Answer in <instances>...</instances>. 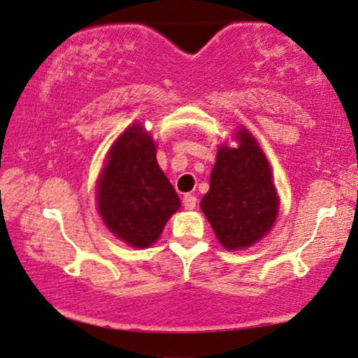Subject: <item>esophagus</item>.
<instances>
[{"mask_svg":"<svg viewBox=\"0 0 358 358\" xmlns=\"http://www.w3.org/2000/svg\"><path fill=\"white\" fill-rule=\"evenodd\" d=\"M196 203H198L196 196H193V194H185L183 196V206H185L186 210H193L196 208Z\"/></svg>","mask_w":358,"mask_h":358,"instance_id":"esophagus-1","label":"esophagus"}]
</instances>
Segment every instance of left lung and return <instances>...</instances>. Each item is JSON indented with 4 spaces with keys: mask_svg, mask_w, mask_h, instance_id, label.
Returning <instances> with one entry per match:
<instances>
[{
    "mask_svg": "<svg viewBox=\"0 0 358 358\" xmlns=\"http://www.w3.org/2000/svg\"><path fill=\"white\" fill-rule=\"evenodd\" d=\"M236 148L220 145L201 209L225 250L248 248L275 222L279 198L268 159L248 129Z\"/></svg>",
    "mask_w": 358,
    "mask_h": 358,
    "instance_id": "1",
    "label": "left lung"
}]
</instances>
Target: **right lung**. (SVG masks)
<instances>
[{
  "label": "right lung",
  "instance_id": "right-lung-1",
  "mask_svg": "<svg viewBox=\"0 0 358 358\" xmlns=\"http://www.w3.org/2000/svg\"><path fill=\"white\" fill-rule=\"evenodd\" d=\"M155 144L141 124L118 136L97 181V208L107 229L134 248H145L180 208V198L155 159Z\"/></svg>",
  "mask_w": 358,
  "mask_h": 358
}]
</instances>
